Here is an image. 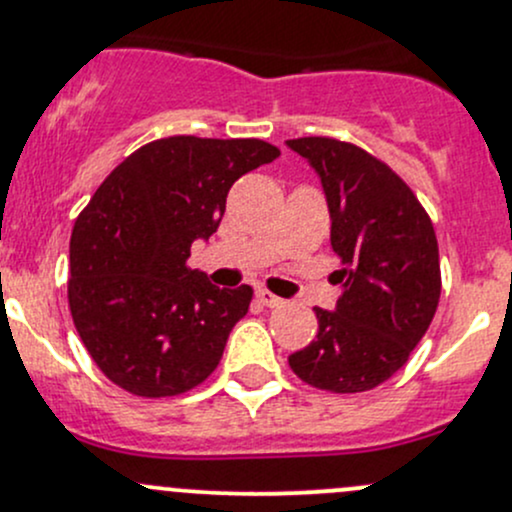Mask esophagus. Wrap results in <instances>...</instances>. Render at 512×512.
<instances>
[{
	"label": "esophagus",
	"mask_w": 512,
	"mask_h": 512,
	"mask_svg": "<svg viewBox=\"0 0 512 512\" xmlns=\"http://www.w3.org/2000/svg\"><path fill=\"white\" fill-rule=\"evenodd\" d=\"M257 301H260L262 306H267V308L284 306V299H279V296H274L272 291H267V289H257Z\"/></svg>",
	"instance_id": "1"
}]
</instances>
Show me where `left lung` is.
<instances>
[{
	"label": "left lung",
	"instance_id": "left-lung-1",
	"mask_svg": "<svg viewBox=\"0 0 512 512\" xmlns=\"http://www.w3.org/2000/svg\"><path fill=\"white\" fill-rule=\"evenodd\" d=\"M318 172L330 245L345 267L335 311L313 308L318 335L289 357L306 384L362 393L391 379L428 333L440 301L435 228L406 182L367 150L335 138L286 140Z\"/></svg>",
	"mask_w": 512,
	"mask_h": 512
}]
</instances>
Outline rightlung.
Wrapping results in <instances>:
<instances>
[{"mask_svg": "<svg viewBox=\"0 0 512 512\" xmlns=\"http://www.w3.org/2000/svg\"><path fill=\"white\" fill-rule=\"evenodd\" d=\"M277 157L257 138L172 136L138 148L101 182L72 228L67 301L106 379L162 398L218 367L252 289H218L187 260L194 240L216 233L235 179Z\"/></svg>", "mask_w": 512, "mask_h": 512, "instance_id": "right-lung-1", "label": "right lung"}]
</instances>
